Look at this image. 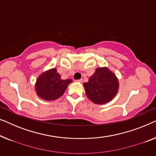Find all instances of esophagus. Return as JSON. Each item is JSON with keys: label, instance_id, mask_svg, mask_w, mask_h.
I'll list each match as a JSON object with an SVG mask.
<instances>
[{"label": "esophagus", "instance_id": "esophagus-1", "mask_svg": "<svg viewBox=\"0 0 156 156\" xmlns=\"http://www.w3.org/2000/svg\"><path fill=\"white\" fill-rule=\"evenodd\" d=\"M76 82H78V83H83V79H80V80H76Z\"/></svg>", "mask_w": 156, "mask_h": 156}]
</instances>
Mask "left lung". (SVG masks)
<instances>
[{
  "label": "left lung",
  "mask_w": 156,
  "mask_h": 156,
  "mask_svg": "<svg viewBox=\"0 0 156 156\" xmlns=\"http://www.w3.org/2000/svg\"><path fill=\"white\" fill-rule=\"evenodd\" d=\"M85 93L90 100L102 105L110 102L119 90V80L115 73L107 67L96 69L88 82L83 83Z\"/></svg>",
  "instance_id": "8db88e82"
}]
</instances>
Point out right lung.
Listing matches in <instances>:
<instances>
[{
  "label": "right lung",
  "mask_w": 156,
  "mask_h": 156,
  "mask_svg": "<svg viewBox=\"0 0 156 156\" xmlns=\"http://www.w3.org/2000/svg\"><path fill=\"white\" fill-rule=\"evenodd\" d=\"M71 79H61V76L55 68L46 71L37 79L35 92L41 99L51 101L58 99L63 95Z\"/></svg>",
  "instance_id": "right-lung-1"
}]
</instances>
